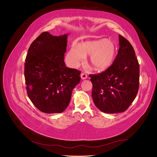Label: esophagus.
<instances>
[{"label":"esophagus","instance_id":"esophagus-1","mask_svg":"<svg viewBox=\"0 0 157 157\" xmlns=\"http://www.w3.org/2000/svg\"><path fill=\"white\" fill-rule=\"evenodd\" d=\"M80 77H81V78H82V79H86V78L88 77V76H87V74H86V73H82L81 75H80Z\"/></svg>","mask_w":157,"mask_h":157}]
</instances>
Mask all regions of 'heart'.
<instances>
[{"label":"heart","mask_w":157,"mask_h":157,"mask_svg":"<svg viewBox=\"0 0 157 157\" xmlns=\"http://www.w3.org/2000/svg\"><path fill=\"white\" fill-rule=\"evenodd\" d=\"M116 46L112 41L106 39L86 42L81 46L73 44L68 57L74 65H78L84 57L90 56L89 63L92 69L103 70L111 65L116 56Z\"/></svg>","instance_id":"obj_1"}]
</instances>
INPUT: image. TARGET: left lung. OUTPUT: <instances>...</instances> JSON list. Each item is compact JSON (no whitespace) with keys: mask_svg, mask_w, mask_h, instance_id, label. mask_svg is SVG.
<instances>
[{"mask_svg":"<svg viewBox=\"0 0 157 157\" xmlns=\"http://www.w3.org/2000/svg\"><path fill=\"white\" fill-rule=\"evenodd\" d=\"M120 48L113 64L103 72L90 74L96 106L106 113L125 111L139 90L140 64L130 42L119 35Z\"/></svg>","mask_w":157,"mask_h":157,"instance_id":"obj_1","label":"left lung"}]
</instances>
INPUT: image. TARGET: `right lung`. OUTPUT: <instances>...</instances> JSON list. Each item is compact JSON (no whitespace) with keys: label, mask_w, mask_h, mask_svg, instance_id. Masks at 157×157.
I'll return each instance as SVG.
<instances>
[{"label":"right lung","mask_w":157,"mask_h":157,"mask_svg":"<svg viewBox=\"0 0 157 157\" xmlns=\"http://www.w3.org/2000/svg\"><path fill=\"white\" fill-rule=\"evenodd\" d=\"M67 35L43 32L33 41L27 54L24 76L28 96L45 113H60L67 107L81 71L66 67L64 55Z\"/></svg>","instance_id":"1"}]
</instances>
